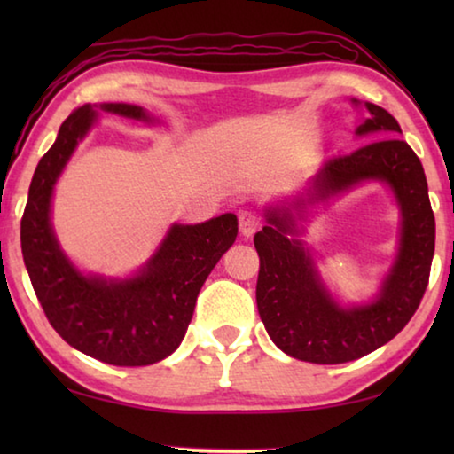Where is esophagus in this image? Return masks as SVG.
<instances>
[{"label": "esophagus", "mask_w": 454, "mask_h": 454, "mask_svg": "<svg viewBox=\"0 0 454 454\" xmlns=\"http://www.w3.org/2000/svg\"><path fill=\"white\" fill-rule=\"evenodd\" d=\"M238 219H239V233L244 235V238H252V235L260 229V225H262V221H260V216L254 213V210H241Z\"/></svg>", "instance_id": "34e87169"}]
</instances>
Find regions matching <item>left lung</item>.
<instances>
[{"instance_id":"left-lung-1","label":"left lung","mask_w":454,"mask_h":454,"mask_svg":"<svg viewBox=\"0 0 454 454\" xmlns=\"http://www.w3.org/2000/svg\"><path fill=\"white\" fill-rule=\"evenodd\" d=\"M353 105H362L351 98ZM368 117L357 136L372 142L347 157L326 160L306 196L291 207L264 208L266 225L254 235L260 256L258 314L266 333L287 356L312 364L359 359L396 337L418 309L430 278L436 221L418 154L396 138L401 126L387 109L364 103ZM378 137V141L373 138ZM380 181L394 192L402 215L397 258L381 289L368 304L343 307L321 281L313 254L299 239L308 203L325 201L357 184Z\"/></svg>"}]
</instances>
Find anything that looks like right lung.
I'll return each mask as SVG.
<instances>
[{"instance_id":"obj_1","label":"right lung","mask_w":454,"mask_h":454,"mask_svg":"<svg viewBox=\"0 0 454 454\" xmlns=\"http://www.w3.org/2000/svg\"><path fill=\"white\" fill-rule=\"evenodd\" d=\"M98 114L159 121L129 103H89L74 111L30 182L20 223L22 256L47 320L67 345L111 365H151L182 343L204 281L238 238V216L225 213L198 225L176 223L132 277L84 275L55 238L51 198Z\"/></svg>"}]
</instances>
